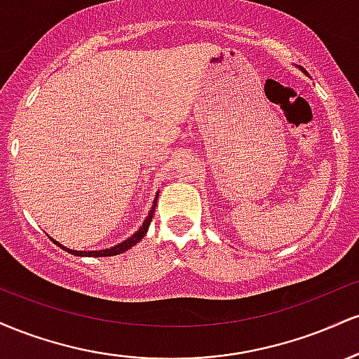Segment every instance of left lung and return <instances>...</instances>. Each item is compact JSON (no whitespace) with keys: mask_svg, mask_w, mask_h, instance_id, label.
Instances as JSON below:
<instances>
[{"mask_svg":"<svg viewBox=\"0 0 359 359\" xmlns=\"http://www.w3.org/2000/svg\"><path fill=\"white\" fill-rule=\"evenodd\" d=\"M302 71H304V69H302Z\"/></svg>","mask_w":359,"mask_h":359,"instance_id":"left-lung-1","label":"left lung"}]
</instances>
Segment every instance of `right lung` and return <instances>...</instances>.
Here are the masks:
<instances>
[{"label":"right lung","instance_id":"add662e5","mask_svg":"<svg viewBox=\"0 0 359 359\" xmlns=\"http://www.w3.org/2000/svg\"><path fill=\"white\" fill-rule=\"evenodd\" d=\"M156 199H158V192H156V196H155V199H154V204H151L150 212H148V216L145 217V221H143V224L140 226V228H138V231H135L133 234H131L130 238H128V240L121 241V243H118V245L111 246V248H106V250H96V251H77V250H71V248H67V246L60 245V243L53 240L52 236H48V238H50V240H52L53 243H55V245L59 246V248L65 250V251H67V253H71V255H76V257H114V255H119V253H123V251H126V250L133 248V246L137 245L138 241H142V240H143V236H145V234H147L148 228H150L151 217H154L155 205H156Z\"/></svg>","mask_w":359,"mask_h":359}]
</instances>
